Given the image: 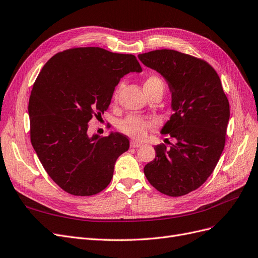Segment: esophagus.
<instances>
[{
	"instance_id": "esophagus-1",
	"label": "esophagus",
	"mask_w": 258,
	"mask_h": 258,
	"mask_svg": "<svg viewBox=\"0 0 258 258\" xmlns=\"http://www.w3.org/2000/svg\"><path fill=\"white\" fill-rule=\"evenodd\" d=\"M141 146H142V144H140V142H137V141H132L131 142V147L132 148H139Z\"/></svg>"
}]
</instances>
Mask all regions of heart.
I'll return each instance as SVG.
<instances>
[{
    "label": "heart",
    "mask_w": 258,
    "mask_h": 258,
    "mask_svg": "<svg viewBox=\"0 0 258 258\" xmlns=\"http://www.w3.org/2000/svg\"><path fill=\"white\" fill-rule=\"evenodd\" d=\"M121 85H118L117 88L114 89L113 92V100L118 99V95L120 92ZM165 89V83L157 75H150L147 78L145 82V90L147 93L161 90L164 92ZM156 126V121L149 118L136 116V114H131V116L124 118L119 122V130L132 138L135 139H142L145 138L148 134V131L152 127Z\"/></svg>",
    "instance_id": "obj_1"
}]
</instances>
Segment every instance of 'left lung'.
Segmentation results:
<instances>
[{"label": "left lung", "mask_w": 258, "mask_h": 258, "mask_svg": "<svg viewBox=\"0 0 258 258\" xmlns=\"http://www.w3.org/2000/svg\"><path fill=\"white\" fill-rule=\"evenodd\" d=\"M145 66L164 76L172 94L173 114L161 130L175 144L155 146V159L144 171L159 192L180 197L202 186L225 145L230 104L221 81L203 59L174 50L139 54Z\"/></svg>", "instance_id": "obj_1"}]
</instances>
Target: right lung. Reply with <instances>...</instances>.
Returning a JSON list of instances; mask_svg holds the SVG:
<instances>
[{"label":"right lung","instance_id":"add662e5","mask_svg":"<svg viewBox=\"0 0 258 258\" xmlns=\"http://www.w3.org/2000/svg\"><path fill=\"white\" fill-rule=\"evenodd\" d=\"M141 71L134 55L94 46L59 52L43 66L28 102L31 141L46 173L66 192L93 196L110 183L130 140L120 133L89 137L88 123L108 108L121 78Z\"/></svg>","mask_w":258,"mask_h":258}]
</instances>
